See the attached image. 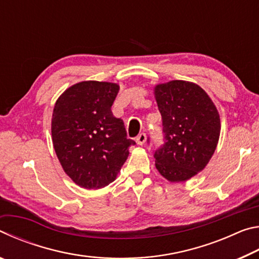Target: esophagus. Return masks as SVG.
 <instances>
[{
  "label": "esophagus",
  "instance_id": "esophagus-1",
  "mask_svg": "<svg viewBox=\"0 0 259 259\" xmlns=\"http://www.w3.org/2000/svg\"><path fill=\"white\" fill-rule=\"evenodd\" d=\"M146 134H144V133H142V134H139L138 136H137V138H136V142H137V144L138 145H144V144L146 143Z\"/></svg>",
  "mask_w": 259,
  "mask_h": 259
}]
</instances>
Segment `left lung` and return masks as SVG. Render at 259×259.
I'll use <instances>...</instances> for the list:
<instances>
[{
  "label": "left lung",
  "mask_w": 259,
  "mask_h": 259,
  "mask_svg": "<svg viewBox=\"0 0 259 259\" xmlns=\"http://www.w3.org/2000/svg\"><path fill=\"white\" fill-rule=\"evenodd\" d=\"M163 145L154 151L155 166L170 182L201 171L216 150L221 120L211 99L194 83L170 81L155 87Z\"/></svg>",
  "instance_id": "obj_1"
}]
</instances>
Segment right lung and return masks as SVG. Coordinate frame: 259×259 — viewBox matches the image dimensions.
<instances>
[{
  "instance_id": "1",
  "label": "right lung",
  "mask_w": 259,
  "mask_h": 259,
  "mask_svg": "<svg viewBox=\"0 0 259 259\" xmlns=\"http://www.w3.org/2000/svg\"><path fill=\"white\" fill-rule=\"evenodd\" d=\"M120 87L84 81L65 91L52 114V143L61 165L78 186L98 190L115 179L136 142L113 115Z\"/></svg>"
}]
</instances>
